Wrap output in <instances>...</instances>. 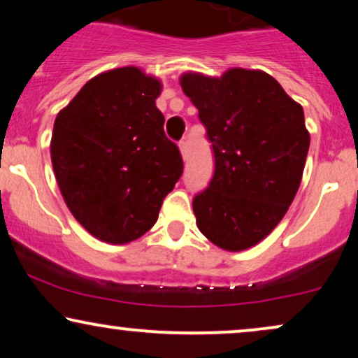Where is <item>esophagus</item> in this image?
I'll use <instances>...</instances> for the list:
<instances>
[{"instance_id":"34e87169","label":"esophagus","mask_w":358,"mask_h":358,"mask_svg":"<svg viewBox=\"0 0 358 358\" xmlns=\"http://www.w3.org/2000/svg\"><path fill=\"white\" fill-rule=\"evenodd\" d=\"M179 150H180V155H182V158L187 159V143H185V141H180Z\"/></svg>"}]
</instances>
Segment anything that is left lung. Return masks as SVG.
Listing matches in <instances>:
<instances>
[{
    "label": "left lung",
    "mask_w": 358,
    "mask_h": 358,
    "mask_svg": "<svg viewBox=\"0 0 358 358\" xmlns=\"http://www.w3.org/2000/svg\"><path fill=\"white\" fill-rule=\"evenodd\" d=\"M179 83L215 155L210 185L192 202L200 233L224 251L256 246L282 222L301 184L310 148L303 107L261 70L185 71Z\"/></svg>",
    "instance_id": "1"
}]
</instances>
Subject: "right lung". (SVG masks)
Here are the masks:
<instances>
[{
  "label": "right lung",
  "instance_id": "obj_1",
  "mask_svg": "<svg viewBox=\"0 0 358 358\" xmlns=\"http://www.w3.org/2000/svg\"><path fill=\"white\" fill-rule=\"evenodd\" d=\"M161 90L138 66L114 68L91 78L55 119L50 156L62 197L104 243L143 236L182 174L156 107Z\"/></svg>",
  "mask_w": 358,
  "mask_h": 358
}]
</instances>
